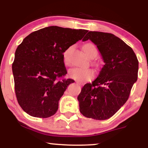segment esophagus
<instances>
[{
    "label": "esophagus",
    "instance_id": "1",
    "mask_svg": "<svg viewBox=\"0 0 148 148\" xmlns=\"http://www.w3.org/2000/svg\"><path fill=\"white\" fill-rule=\"evenodd\" d=\"M76 83H77V84L78 85H79V86H81V85H82V83L79 82H77V81H76Z\"/></svg>",
    "mask_w": 148,
    "mask_h": 148
}]
</instances>
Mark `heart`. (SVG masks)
<instances>
[{
  "mask_svg": "<svg viewBox=\"0 0 148 148\" xmlns=\"http://www.w3.org/2000/svg\"><path fill=\"white\" fill-rule=\"evenodd\" d=\"M83 50L87 56L90 58H94L98 54V50L96 46L94 44L87 43L83 46ZM70 48L66 50L63 53V61L65 65L69 64V53ZM95 64L98 65V63L95 62ZM95 73L91 69H86L82 67H75L69 70V76L71 78L74 79L79 82H85L89 81L94 77Z\"/></svg>",
  "mask_w": 148,
  "mask_h": 148,
  "instance_id": "obj_1",
  "label": "heart"
}]
</instances>
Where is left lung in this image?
Masks as SVG:
<instances>
[{"instance_id": "1", "label": "left lung", "mask_w": 148, "mask_h": 148, "mask_svg": "<svg viewBox=\"0 0 148 148\" xmlns=\"http://www.w3.org/2000/svg\"><path fill=\"white\" fill-rule=\"evenodd\" d=\"M88 40L97 46L105 64L98 77L82 88L77 97L79 110L87 118L106 120L128 100L137 80L139 62L132 48L114 34L89 32L83 41Z\"/></svg>"}]
</instances>
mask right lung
I'll list each match as a JSON object with an SVG mask.
<instances>
[{
    "label": "right lung",
    "mask_w": 148,
    "mask_h": 148,
    "mask_svg": "<svg viewBox=\"0 0 148 148\" xmlns=\"http://www.w3.org/2000/svg\"><path fill=\"white\" fill-rule=\"evenodd\" d=\"M88 31L50 26L32 32L18 46L12 64L15 91L21 108L30 116L48 118L75 81L67 73L63 53Z\"/></svg>",
    "instance_id": "1"
}]
</instances>
